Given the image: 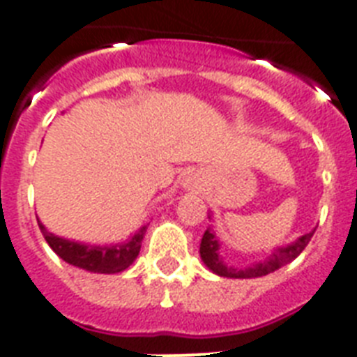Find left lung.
<instances>
[{"instance_id": "1", "label": "left lung", "mask_w": 357, "mask_h": 357, "mask_svg": "<svg viewBox=\"0 0 357 357\" xmlns=\"http://www.w3.org/2000/svg\"><path fill=\"white\" fill-rule=\"evenodd\" d=\"M313 234H315V229L310 231V234L302 235L298 241H294L293 244H289L285 248H276L265 261H263V263H255V265L246 266V268H237V266L228 265V263L224 261L222 254H220V243H218V238L215 237V231H213L211 228H207L204 237H202L200 255L202 261L207 265V268L215 272V274H218V276L259 278L266 276V274H271V272L278 271V268H282V266H285L293 259H296V257L302 254V250L307 246V243L311 241Z\"/></svg>"}]
</instances>
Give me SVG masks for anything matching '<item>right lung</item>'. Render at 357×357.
Returning <instances> with one entry per match:
<instances>
[{
  "instance_id": "right-lung-1",
  "label": "right lung",
  "mask_w": 357,
  "mask_h": 357,
  "mask_svg": "<svg viewBox=\"0 0 357 357\" xmlns=\"http://www.w3.org/2000/svg\"><path fill=\"white\" fill-rule=\"evenodd\" d=\"M38 228L46 238V243L52 246L53 252L61 259L70 263V265L79 266V268H85L89 272H100V274H116V272L126 271L137 259L142 237L146 234V226H142L126 243L113 244V246H91V244L75 243V241H68V238L50 234L42 226V222H38Z\"/></svg>"
}]
</instances>
